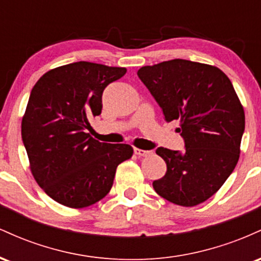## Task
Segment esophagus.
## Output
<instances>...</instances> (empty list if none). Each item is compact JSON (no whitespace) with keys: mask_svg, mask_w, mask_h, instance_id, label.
Wrapping results in <instances>:
<instances>
[{"mask_svg":"<svg viewBox=\"0 0 261 261\" xmlns=\"http://www.w3.org/2000/svg\"><path fill=\"white\" fill-rule=\"evenodd\" d=\"M134 152L135 154L139 155V157H146V155H148L151 152L149 151H145V149H140V148H134Z\"/></svg>","mask_w":261,"mask_h":261,"instance_id":"34e87169","label":"esophagus"}]
</instances>
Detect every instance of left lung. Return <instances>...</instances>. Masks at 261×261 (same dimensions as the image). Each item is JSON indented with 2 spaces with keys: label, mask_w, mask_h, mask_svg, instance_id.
<instances>
[{
  "label": "left lung",
  "mask_w": 261,
  "mask_h": 261,
  "mask_svg": "<svg viewBox=\"0 0 261 261\" xmlns=\"http://www.w3.org/2000/svg\"><path fill=\"white\" fill-rule=\"evenodd\" d=\"M137 76L166 121L180 120L176 131L185 146L155 149L167 164L163 178L152 184L155 193L187 207L206 201L239 160L245 116L232 82L215 66L181 59L143 66Z\"/></svg>",
  "instance_id": "8db88e82"
}]
</instances>
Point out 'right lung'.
Wrapping results in <instances>:
<instances>
[{
    "instance_id": "add662e5",
    "label": "right lung",
    "mask_w": 261,
    "mask_h": 261,
    "mask_svg": "<svg viewBox=\"0 0 261 261\" xmlns=\"http://www.w3.org/2000/svg\"><path fill=\"white\" fill-rule=\"evenodd\" d=\"M124 67L80 61L50 70L31 92L22 140L34 179L45 193L72 208L91 206L113 187L116 167L133 155L126 143L92 139L88 118L101 113V95Z\"/></svg>"
}]
</instances>
